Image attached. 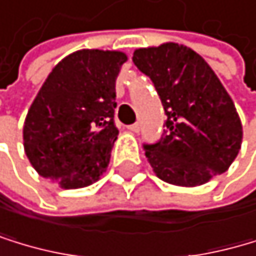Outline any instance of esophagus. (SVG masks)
I'll list each match as a JSON object with an SVG mask.
<instances>
[{
  "label": "esophagus",
  "instance_id": "1",
  "mask_svg": "<svg viewBox=\"0 0 256 256\" xmlns=\"http://www.w3.org/2000/svg\"><path fill=\"white\" fill-rule=\"evenodd\" d=\"M127 129H129L130 132H134V134H138V132H140V124H138V122H135V124H132V126L127 127Z\"/></svg>",
  "mask_w": 256,
  "mask_h": 256
}]
</instances>
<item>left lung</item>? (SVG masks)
<instances>
[{
    "instance_id": "8db88e82",
    "label": "left lung",
    "mask_w": 256,
    "mask_h": 256,
    "mask_svg": "<svg viewBox=\"0 0 256 256\" xmlns=\"http://www.w3.org/2000/svg\"><path fill=\"white\" fill-rule=\"evenodd\" d=\"M132 60L152 80L166 114L162 138L144 144L156 176L196 187L226 172L241 150L242 124L211 66L174 42L136 48Z\"/></svg>"
}]
</instances>
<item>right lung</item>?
<instances>
[{
	"mask_svg": "<svg viewBox=\"0 0 256 256\" xmlns=\"http://www.w3.org/2000/svg\"><path fill=\"white\" fill-rule=\"evenodd\" d=\"M126 61L122 52L84 48L53 68L23 126L24 154L40 176L82 188L106 172L120 134L114 84Z\"/></svg>",
	"mask_w": 256,
	"mask_h": 256,
	"instance_id": "1",
	"label": "right lung"
}]
</instances>
